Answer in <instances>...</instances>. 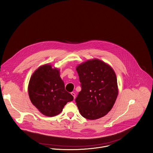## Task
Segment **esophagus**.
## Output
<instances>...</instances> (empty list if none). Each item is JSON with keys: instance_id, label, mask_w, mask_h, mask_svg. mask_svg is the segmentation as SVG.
<instances>
[{"instance_id": "34e87169", "label": "esophagus", "mask_w": 153, "mask_h": 153, "mask_svg": "<svg viewBox=\"0 0 153 153\" xmlns=\"http://www.w3.org/2000/svg\"><path fill=\"white\" fill-rule=\"evenodd\" d=\"M71 95L73 96V97H74V99L75 98V94L74 92H71Z\"/></svg>"}]
</instances>
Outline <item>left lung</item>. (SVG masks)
<instances>
[{
	"label": "left lung",
	"mask_w": 153,
	"mask_h": 153,
	"mask_svg": "<svg viewBox=\"0 0 153 153\" xmlns=\"http://www.w3.org/2000/svg\"><path fill=\"white\" fill-rule=\"evenodd\" d=\"M76 70L82 89L75 102L81 114L89 120L103 117L111 110L118 95L114 71L97 59L88 60Z\"/></svg>",
	"instance_id": "8db88e82"
}]
</instances>
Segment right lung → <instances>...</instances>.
Segmentation results:
<instances>
[{
    "label": "right lung",
    "mask_w": 153,
    "mask_h": 153,
    "mask_svg": "<svg viewBox=\"0 0 153 153\" xmlns=\"http://www.w3.org/2000/svg\"><path fill=\"white\" fill-rule=\"evenodd\" d=\"M28 92L34 106L45 116L53 117L60 113L73 96L65 89L59 71L49 64L40 67L30 78Z\"/></svg>",
    "instance_id": "right-lung-1"
}]
</instances>
